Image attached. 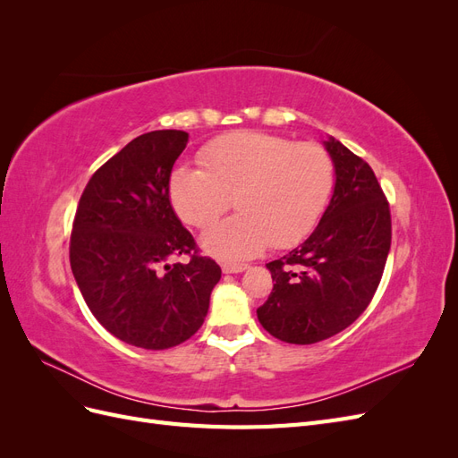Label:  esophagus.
<instances>
[{"label":"esophagus","instance_id":"obj_1","mask_svg":"<svg viewBox=\"0 0 458 458\" xmlns=\"http://www.w3.org/2000/svg\"><path fill=\"white\" fill-rule=\"evenodd\" d=\"M246 269H248L246 263H224V266H221V271H224L225 275H229V273H242Z\"/></svg>","mask_w":458,"mask_h":458}]
</instances>
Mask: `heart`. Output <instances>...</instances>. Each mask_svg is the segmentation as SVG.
Instances as JSON below:
<instances>
[{"label":"heart","instance_id":"1","mask_svg":"<svg viewBox=\"0 0 458 458\" xmlns=\"http://www.w3.org/2000/svg\"><path fill=\"white\" fill-rule=\"evenodd\" d=\"M202 170L179 165L168 195L185 224L208 227L231 206L237 216L202 234V248L224 259L290 248L315 229L335 189V164L317 143L261 131H234L208 143Z\"/></svg>","mask_w":458,"mask_h":458}]
</instances>
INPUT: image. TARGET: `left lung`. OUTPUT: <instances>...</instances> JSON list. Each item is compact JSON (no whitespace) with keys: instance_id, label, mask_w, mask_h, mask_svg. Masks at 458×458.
I'll return each instance as SVG.
<instances>
[{"instance_id":"8db88e82","label":"left lung","mask_w":458,"mask_h":458,"mask_svg":"<svg viewBox=\"0 0 458 458\" xmlns=\"http://www.w3.org/2000/svg\"><path fill=\"white\" fill-rule=\"evenodd\" d=\"M335 191L310 237L269 261L273 293L258 321L288 344H315L348 328L380 284L392 244L390 206L370 165L335 137L323 141Z\"/></svg>"}]
</instances>
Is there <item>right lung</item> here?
I'll return each mask as SVG.
<instances>
[{
	"label": "right lung",
	"mask_w": 458,
	"mask_h": 458,
	"mask_svg": "<svg viewBox=\"0 0 458 458\" xmlns=\"http://www.w3.org/2000/svg\"><path fill=\"white\" fill-rule=\"evenodd\" d=\"M189 143L182 130L135 137L93 174L80 199L71 267L89 311L110 335L168 350L202 327L221 269L197 254L175 216L168 182ZM189 253L187 264H170Z\"/></svg>",
	"instance_id": "add662e5"
}]
</instances>
